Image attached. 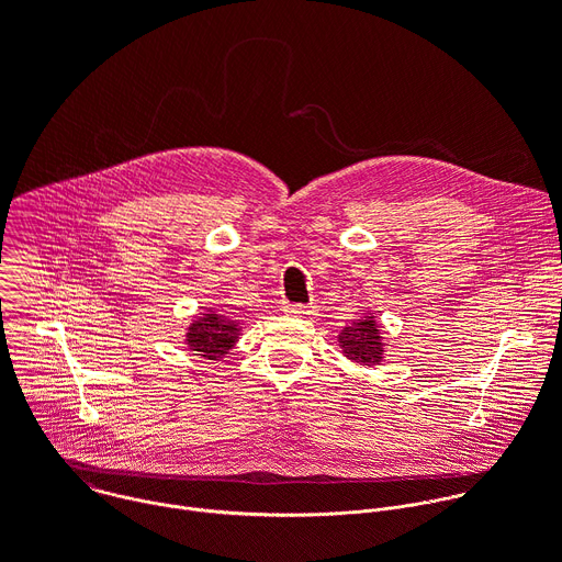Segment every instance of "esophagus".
I'll return each mask as SVG.
<instances>
[{
	"mask_svg": "<svg viewBox=\"0 0 562 562\" xmlns=\"http://www.w3.org/2000/svg\"><path fill=\"white\" fill-rule=\"evenodd\" d=\"M284 311L291 313V315H297V317H311V315L317 313V306H313V304H286Z\"/></svg>",
	"mask_w": 562,
	"mask_h": 562,
	"instance_id": "esophagus-1",
	"label": "esophagus"
}]
</instances>
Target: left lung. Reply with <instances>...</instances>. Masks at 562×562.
<instances>
[{"label": "left lung", "instance_id": "1", "mask_svg": "<svg viewBox=\"0 0 562 562\" xmlns=\"http://www.w3.org/2000/svg\"><path fill=\"white\" fill-rule=\"evenodd\" d=\"M340 349L347 360L362 364V367H375L384 358V342L382 331L375 315H367L362 319H353L349 327L342 329L338 336Z\"/></svg>", "mask_w": 562, "mask_h": 562}]
</instances>
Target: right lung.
<instances>
[{
  "label": "right lung",
  "instance_id": "right-lung-1",
  "mask_svg": "<svg viewBox=\"0 0 562 562\" xmlns=\"http://www.w3.org/2000/svg\"><path fill=\"white\" fill-rule=\"evenodd\" d=\"M239 331H243V327H239L237 319H231L217 311H206L195 315L184 342L191 351H195V356H202L204 360H220L235 347Z\"/></svg>",
  "mask_w": 562,
  "mask_h": 562
}]
</instances>
